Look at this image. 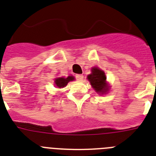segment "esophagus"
<instances>
[{"instance_id":"34e87169","label":"esophagus","mask_w":156,"mask_h":156,"mask_svg":"<svg viewBox=\"0 0 156 156\" xmlns=\"http://www.w3.org/2000/svg\"><path fill=\"white\" fill-rule=\"evenodd\" d=\"M75 78L78 79V81H82L83 79V75L82 74H76Z\"/></svg>"}]
</instances>
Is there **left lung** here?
I'll use <instances>...</instances> for the list:
<instances>
[{
  "mask_svg": "<svg viewBox=\"0 0 156 156\" xmlns=\"http://www.w3.org/2000/svg\"><path fill=\"white\" fill-rule=\"evenodd\" d=\"M87 79L98 94H104L109 90L106 74L103 70L98 67H93L91 69V74L87 76Z\"/></svg>",
  "mask_w": 156,
  "mask_h": 156,
  "instance_id": "1",
  "label": "left lung"
}]
</instances>
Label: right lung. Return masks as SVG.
<instances>
[{"label": "right lung", "instance_id": "obj_1", "mask_svg": "<svg viewBox=\"0 0 156 156\" xmlns=\"http://www.w3.org/2000/svg\"><path fill=\"white\" fill-rule=\"evenodd\" d=\"M74 80V76H68L67 78L60 77V78H56L54 79V83H55V86L58 87V88H63V87H65L68 84V82Z\"/></svg>", "mask_w": 156, "mask_h": 156}]
</instances>
